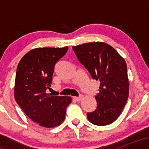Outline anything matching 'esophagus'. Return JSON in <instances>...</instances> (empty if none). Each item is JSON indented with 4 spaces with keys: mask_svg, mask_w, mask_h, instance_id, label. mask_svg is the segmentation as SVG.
<instances>
[{
    "mask_svg": "<svg viewBox=\"0 0 149 149\" xmlns=\"http://www.w3.org/2000/svg\"><path fill=\"white\" fill-rule=\"evenodd\" d=\"M83 95H80V96H78V97H74V99L77 101V102H80V101L82 100V99H83Z\"/></svg>",
    "mask_w": 149,
    "mask_h": 149,
    "instance_id": "esophagus-1",
    "label": "esophagus"
}]
</instances>
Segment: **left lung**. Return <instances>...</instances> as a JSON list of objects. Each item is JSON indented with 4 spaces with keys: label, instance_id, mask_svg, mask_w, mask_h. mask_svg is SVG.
Masks as SVG:
<instances>
[{
    "label": "left lung",
    "instance_id": "8db88e82",
    "mask_svg": "<svg viewBox=\"0 0 149 149\" xmlns=\"http://www.w3.org/2000/svg\"><path fill=\"white\" fill-rule=\"evenodd\" d=\"M78 60L93 79L100 81L95 96L97 107L87 113L90 123L107 125L118 118L129 95L127 65L113 47L102 42L82 44L72 47Z\"/></svg>",
    "mask_w": 149,
    "mask_h": 149
}]
</instances>
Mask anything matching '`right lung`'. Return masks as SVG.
<instances>
[{
    "label": "right lung",
    "mask_w": 149,
    "mask_h": 149,
    "mask_svg": "<svg viewBox=\"0 0 149 149\" xmlns=\"http://www.w3.org/2000/svg\"><path fill=\"white\" fill-rule=\"evenodd\" d=\"M62 48L39 47L22 58L17 68L15 98L33 122L45 127H54L64 120L70 97L53 96L45 92L50 87L54 65L67 52Z\"/></svg>",
    "instance_id": "1"
}]
</instances>
